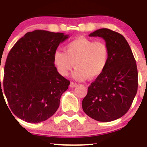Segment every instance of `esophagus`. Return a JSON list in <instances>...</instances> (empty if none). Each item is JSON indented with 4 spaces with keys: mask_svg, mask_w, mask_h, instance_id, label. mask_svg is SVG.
Listing matches in <instances>:
<instances>
[{
    "mask_svg": "<svg viewBox=\"0 0 147 147\" xmlns=\"http://www.w3.org/2000/svg\"><path fill=\"white\" fill-rule=\"evenodd\" d=\"M77 85H78V84H77V83L73 82H70V84H69V86H70V87H72V88H73V87H77Z\"/></svg>",
    "mask_w": 147,
    "mask_h": 147,
    "instance_id": "34e87169",
    "label": "esophagus"
}]
</instances>
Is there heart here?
Masks as SVG:
<instances>
[{"mask_svg": "<svg viewBox=\"0 0 147 147\" xmlns=\"http://www.w3.org/2000/svg\"><path fill=\"white\" fill-rule=\"evenodd\" d=\"M109 50L102 40L78 38L65 46V53L57 50L53 62L57 72L67 76L75 66L72 77L79 81L94 80L103 73L108 65Z\"/></svg>", "mask_w": 147, "mask_h": 147, "instance_id": "heart-1", "label": "heart"}]
</instances>
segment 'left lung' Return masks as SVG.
Returning a JSON list of instances; mask_svg holds the SVG:
<instances>
[{
  "label": "left lung",
  "instance_id": "obj_1",
  "mask_svg": "<svg viewBox=\"0 0 147 147\" xmlns=\"http://www.w3.org/2000/svg\"><path fill=\"white\" fill-rule=\"evenodd\" d=\"M100 37L109 50L108 65L103 73L91 83L83 99V111L99 121H111L125 115L137 92L136 60L124 37L107 28L89 35Z\"/></svg>",
  "mask_w": 147,
  "mask_h": 147
}]
</instances>
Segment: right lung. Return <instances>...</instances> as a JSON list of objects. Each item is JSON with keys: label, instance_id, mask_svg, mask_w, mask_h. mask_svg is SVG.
Segmentation results:
<instances>
[{"label": "right lung", "instance_id": "obj_1", "mask_svg": "<svg viewBox=\"0 0 147 147\" xmlns=\"http://www.w3.org/2000/svg\"><path fill=\"white\" fill-rule=\"evenodd\" d=\"M68 38L62 32L36 30L27 32L10 50L4 67L3 90L10 109L20 119L39 123L58 109L70 82L57 72L53 55Z\"/></svg>", "mask_w": 147, "mask_h": 147}]
</instances>
